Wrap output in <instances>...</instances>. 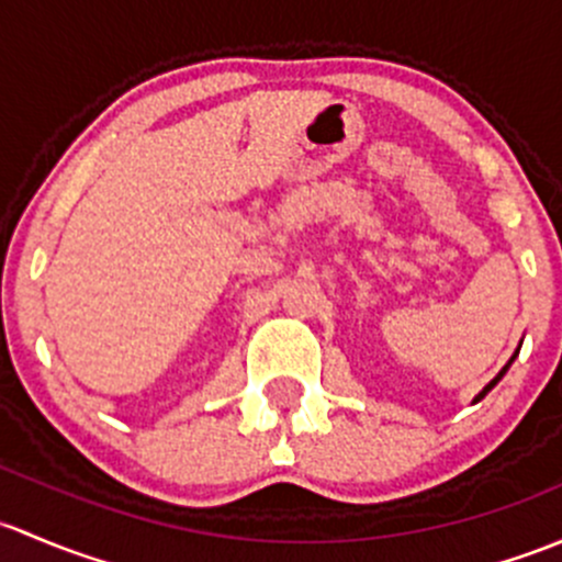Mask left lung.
I'll return each mask as SVG.
<instances>
[{"label":"left lung","mask_w":562,"mask_h":562,"mask_svg":"<svg viewBox=\"0 0 562 562\" xmlns=\"http://www.w3.org/2000/svg\"><path fill=\"white\" fill-rule=\"evenodd\" d=\"M517 355H519V349H517V351H514V357H517ZM514 357H512V360H508V366H512V362H514ZM508 366H506V368H503V370H501V373H497V375H495V379H493V381H490V384H487V386H484V390H482V392H479V395H476V397H473V403H479V401H482V397H484V395H487V392H490V390H493V386L497 384V381H501V379H503V375H506V370H508Z\"/></svg>","instance_id":"left-lung-1"}]
</instances>
